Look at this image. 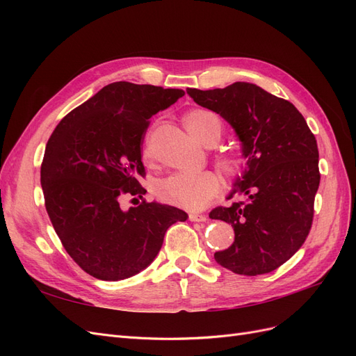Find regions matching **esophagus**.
<instances>
[{"label":"esophagus","instance_id":"1","mask_svg":"<svg viewBox=\"0 0 356 356\" xmlns=\"http://www.w3.org/2000/svg\"><path fill=\"white\" fill-rule=\"evenodd\" d=\"M188 218L193 222H204V221H207V217H204V215H200V213H190Z\"/></svg>","mask_w":356,"mask_h":356}]
</instances>
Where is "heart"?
I'll return each mask as SVG.
<instances>
[{
  "instance_id": "obj_1",
  "label": "heart",
  "mask_w": 356,
  "mask_h": 356,
  "mask_svg": "<svg viewBox=\"0 0 356 356\" xmlns=\"http://www.w3.org/2000/svg\"><path fill=\"white\" fill-rule=\"evenodd\" d=\"M184 124L193 138L202 144L209 139L218 141L221 135L220 117L209 110H191L184 115ZM220 165L229 175H236L243 169L245 161L239 154L224 153L220 156ZM220 190V178L212 170L195 174H175L160 181L156 187V196L165 203L178 208L197 211L207 207L208 202Z\"/></svg>"
}]
</instances>
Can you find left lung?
Here are the masks:
<instances>
[{
  "label": "left lung",
  "instance_id": "obj_1",
  "mask_svg": "<svg viewBox=\"0 0 356 356\" xmlns=\"http://www.w3.org/2000/svg\"><path fill=\"white\" fill-rule=\"evenodd\" d=\"M187 93L234 129L246 159L229 195L246 202L209 213L234 230L233 245L215 252V261L238 275L270 273L300 250L312 227L321 179L315 135L293 104L252 83Z\"/></svg>",
  "mask_w": 356,
  "mask_h": 356
}]
</instances>
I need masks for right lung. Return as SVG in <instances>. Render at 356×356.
Returning <instances> with one entry per match:
<instances>
[{"mask_svg": "<svg viewBox=\"0 0 356 356\" xmlns=\"http://www.w3.org/2000/svg\"><path fill=\"white\" fill-rule=\"evenodd\" d=\"M184 90L115 81L62 118L46 145L41 187L56 234L72 260L101 281H122L154 261L166 230L188 215L143 197L141 145L149 118Z\"/></svg>", "mask_w": 356, "mask_h": 356, "instance_id": "right-lung-1", "label": "right lung"}]
</instances>
